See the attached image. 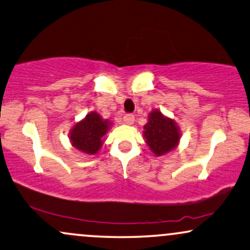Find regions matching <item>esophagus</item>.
<instances>
[{"instance_id":"1","label":"esophagus","mask_w":250,"mask_h":250,"mask_svg":"<svg viewBox=\"0 0 250 250\" xmlns=\"http://www.w3.org/2000/svg\"><path fill=\"white\" fill-rule=\"evenodd\" d=\"M123 121H125V123H127V125H133L135 121V116L133 114H125V115L123 116Z\"/></svg>"}]
</instances>
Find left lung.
<instances>
[{
  "label": "left lung",
  "mask_w": 250,
  "mask_h": 250,
  "mask_svg": "<svg viewBox=\"0 0 250 250\" xmlns=\"http://www.w3.org/2000/svg\"><path fill=\"white\" fill-rule=\"evenodd\" d=\"M143 135L150 150L156 156H162L172 151L180 140L179 128L173 120L165 117L155 109L149 114L148 123L144 125Z\"/></svg>",
  "instance_id": "obj_1"
}]
</instances>
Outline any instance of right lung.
Instances as JSON below:
<instances>
[{
  "mask_svg": "<svg viewBox=\"0 0 250 250\" xmlns=\"http://www.w3.org/2000/svg\"><path fill=\"white\" fill-rule=\"evenodd\" d=\"M110 122L104 120L98 113L87 114L83 121L78 122L70 133V140L74 148L83 154L94 155L102 146V137L109 129Z\"/></svg>",
  "mask_w": 250,
  "mask_h": 250,
  "instance_id": "obj_1",
  "label": "right lung"
}]
</instances>
